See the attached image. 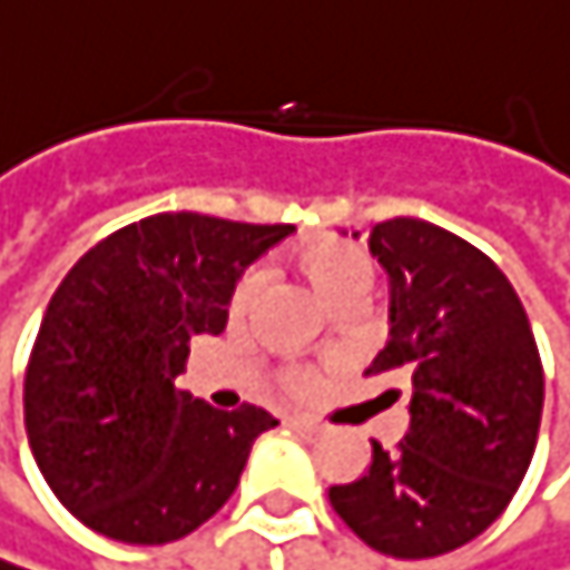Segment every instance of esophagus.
Returning <instances> with one entry per match:
<instances>
[{"mask_svg": "<svg viewBox=\"0 0 570 570\" xmlns=\"http://www.w3.org/2000/svg\"><path fill=\"white\" fill-rule=\"evenodd\" d=\"M287 425H294V429H301V432H324V425L317 422V419H311V415H291L287 419Z\"/></svg>", "mask_w": 570, "mask_h": 570, "instance_id": "esophagus-1", "label": "esophagus"}]
</instances>
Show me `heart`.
<instances>
[{"label": "heart", "mask_w": 570, "mask_h": 570, "mask_svg": "<svg viewBox=\"0 0 570 570\" xmlns=\"http://www.w3.org/2000/svg\"><path fill=\"white\" fill-rule=\"evenodd\" d=\"M297 266L307 276L311 287L334 311L337 307H357L364 297H368L372 283H375V263H372V256L364 253L361 246L344 243V239H317V243H307L297 253ZM259 287H263V273L259 269H246L236 279V287L229 294V317L233 321H239V317L249 314ZM283 382H287L291 389H307L311 385V375L304 368H287Z\"/></svg>", "instance_id": "obj_1"}]
</instances>
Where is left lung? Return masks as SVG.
<instances>
[{
  "label": "left lung",
  "mask_w": 570,
  "mask_h": 570,
  "mask_svg": "<svg viewBox=\"0 0 570 570\" xmlns=\"http://www.w3.org/2000/svg\"><path fill=\"white\" fill-rule=\"evenodd\" d=\"M368 246L392 279V331L368 375L409 379V432L395 450L372 442L368 473L327 497L368 548L439 558L480 538L517 493L538 445L544 368L517 291L473 243L399 216Z\"/></svg>",
  "instance_id": "8db88e82"
}]
</instances>
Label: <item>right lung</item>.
<instances>
[{"label": "right lung", "mask_w": 570, "mask_h": 570, "mask_svg": "<svg viewBox=\"0 0 570 570\" xmlns=\"http://www.w3.org/2000/svg\"><path fill=\"white\" fill-rule=\"evenodd\" d=\"M294 226L161 213L100 239L57 287L26 368V435L90 531L168 544L239 487L266 409H213L175 385L188 344L223 334L243 269Z\"/></svg>", "instance_id": "1"}]
</instances>
